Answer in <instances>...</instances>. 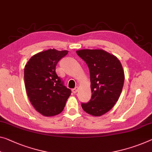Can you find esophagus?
Masks as SVG:
<instances>
[{
  "label": "esophagus",
  "mask_w": 152,
  "mask_h": 152,
  "mask_svg": "<svg viewBox=\"0 0 152 152\" xmlns=\"http://www.w3.org/2000/svg\"><path fill=\"white\" fill-rule=\"evenodd\" d=\"M78 89H79V88H78V87H76V88H75L74 89L72 90V92H73V94H75V93L77 92Z\"/></svg>",
  "instance_id": "1"
}]
</instances>
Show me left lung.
I'll return each instance as SVG.
<instances>
[{"label": "left lung", "instance_id": "left-lung-1", "mask_svg": "<svg viewBox=\"0 0 152 152\" xmlns=\"http://www.w3.org/2000/svg\"><path fill=\"white\" fill-rule=\"evenodd\" d=\"M90 70L92 97L81 103L84 111L93 116H100L113 108L122 92L124 72L120 60L102 50L77 51Z\"/></svg>", "mask_w": 152, "mask_h": 152}]
</instances>
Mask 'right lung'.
<instances>
[{
  "label": "right lung",
  "mask_w": 152,
  "mask_h": 152,
  "mask_svg": "<svg viewBox=\"0 0 152 152\" xmlns=\"http://www.w3.org/2000/svg\"><path fill=\"white\" fill-rule=\"evenodd\" d=\"M67 50L43 51L30 58L24 68V83L32 105L41 115L54 116L63 111L71 90L64 86L56 66Z\"/></svg>",
  "instance_id": "obj_1"
}]
</instances>
